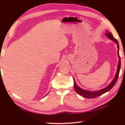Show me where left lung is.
<instances>
[{
    "label": "left lung",
    "mask_w": 125,
    "mask_h": 125,
    "mask_svg": "<svg viewBox=\"0 0 125 125\" xmlns=\"http://www.w3.org/2000/svg\"><path fill=\"white\" fill-rule=\"evenodd\" d=\"M105 35L108 38H109L111 40L113 41L114 42L117 44V47H118V58H119V62H118V68H117V70H116V73L115 74V78L113 79V81L111 82V83L108 85V86H107L105 88H104L102 90H98V91H87V90H84L83 89L81 88L80 87H79L78 85H77V84L75 82V79L73 78V86H74V88H75L76 91L77 93L81 95V96L85 97V98H94L95 97H99L100 95H102L103 94H105V93L107 92L108 91H109L112 88V87L115 86V84L116 81H117V79L119 77V72H120V67H121V60H120V55H119V45L118 41L114 38L113 36V35L111 32H109L107 30H106V33H105Z\"/></svg>",
    "instance_id": "8db88e82"
}]
</instances>
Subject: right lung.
I'll list each match as a JSON object with an SVG mask.
<instances>
[{
	"mask_svg": "<svg viewBox=\"0 0 125 125\" xmlns=\"http://www.w3.org/2000/svg\"><path fill=\"white\" fill-rule=\"evenodd\" d=\"M46 95H47V94H46Z\"/></svg>",
	"mask_w": 125,
	"mask_h": 125,
	"instance_id": "add662e5",
	"label": "right lung"
}]
</instances>
